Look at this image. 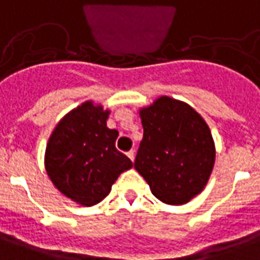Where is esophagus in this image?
Segmentation results:
<instances>
[{
	"instance_id": "esophagus-1",
	"label": "esophagus",
	"mask_w": 260,
	"mask_h": 260,
	"mask_svg": "<svg viewBox=\"0 0 260 260\" xmlns=\"http://www.w3.org/2000/svg\"><path fill=\"white\" fill-rule=\"evenodd\" d=\"M127 156L132 159V160H134V156H136V152H134V149H130V151H128Z\"/></svg>"
}]
</instances>
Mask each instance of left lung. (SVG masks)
Segmentation results:
<instances>
[{"instance_id": "obj_1", "label": "left lung", "mask_w": 260, "mask_h": 260, "mask_svg": "<svg viewBox=\"0 0 260 260\" xmlns=\"http://www.w3.org/2000/svg\"><path fill=\"white\" fill-rule=\"evenodd\" d=\"M144 137L134 168L165 204L183 205L205 188L215 165V144L200 113L170 96L140 111Z\"/></svg>"}]
</instances>
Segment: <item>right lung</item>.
I'll list each match as a JSON object with an SVG mask.
<instances>
[{
    "mask_svg": "<svg viewBox=\"0 0 260 260\" xmlns=\"http://www.w3.org/2000/svg\"><path fill=\"white\" fill-rule=\"evenodd\" d=\"M109 111L91 101L70 111L51 134L45 170L63 195L83 206L101 202L119 174L133 166L116 149L119 133L107 127Z\"/></svg>",
    "mask_w": 260,
    "mask_h": 260,
    "instance_id": "1",
    "label": "right lung"
}]
</instances>
